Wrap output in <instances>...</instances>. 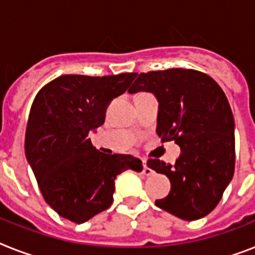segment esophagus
<instances>
[{
	"mask_svg": "<svg viewBox=\"0 0 255 255\" xmlns=\"http://www.w3.org/2000/svg\"><path fill=\"white\" fill-rule=\"evenodd\" d=\"M143 174L144 176H152L153 174V170L147 165V161L143 160Z\"/></svg>",
	"mask_w": 255,
	"mask_h": 255,
	"instance_id": "obj_1",
	"label": "esophagus"
}]
</instances>
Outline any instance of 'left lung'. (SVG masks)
I'll list each match as a JSON object with an SVG mask.
<instances>
[{
	"mask_svg": "<svg viewBox=\"0 0 255 255\" xmlns=\"http://www.w3.org/2000/svg\"><path fill=\"white\" fill-rule=\"evenodd\" d=\"M140 91L159 102L157 135L181 148L174 165L148 161L170 181L169 194L156 206L185 221L205 217L234 174V118L226 95L209 75L186 69L140 74L128 92Z\"/></svg>",
	"mask_w": 255,
	"mask_h": 255,
	"instance_id": "1",
	"label": "left lung"
}]
</instances>
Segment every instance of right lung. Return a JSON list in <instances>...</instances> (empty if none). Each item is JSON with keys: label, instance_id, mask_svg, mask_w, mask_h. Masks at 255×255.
Segmentation results:
<instances>
[{"label": "right lung", "instance_id": "obj_1", "mask_svg": "<svg viewBox=\"0 0 255 255\" xmlns=\"http://www.w3.org/2000/svg\"><path fill=\"white\" fill-rule=\"evenodd\" d=\"M135 78V73L62 75L35 96L26 128V159L42 196L61 217L88 221L111 206L118 174L143 170L141 160L104 155L88 139L104 123L108 103Z\"/></svg>", "mask_w": 255, "mask_h": 255}]
</instances>
